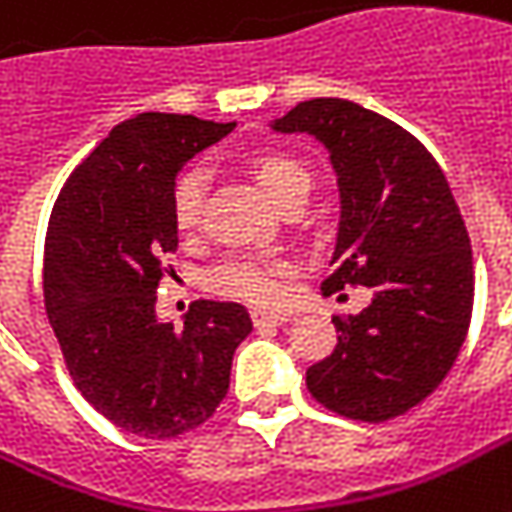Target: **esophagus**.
Segmentation results:
<instances>
[{
  "label": "esophagus",
  "instance_id": "esophagus-1",
  "mask_svg": "<svg viewBox=\"0 0 512 512\" xmlns=\"http://www.w3.org/2000/svg\"><path fill=\"white\" fill-rule=\"evenodd\" d=\"M252 321H255V327H278V324H284L286 316H281V313H266V310H255V313H252Z\"/></svg>",
  "mask_w": 512,
  "mask_h": 512
}]
</instances>
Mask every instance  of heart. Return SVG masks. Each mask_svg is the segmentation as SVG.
<instances>
[{
  "instance_id": "heart-1",
  "label": "heart",
  "mask_w": 512,
  "mask_h": 512,
  "mask_svg": "<svg viewBox=\"0 0 512 512\" xmlns=\"http://www.w3.org/2000/svg\"><path fill=\"white\" fill-rule=\"evenodd\" d=\"M249 170L266 196L284 208L286 202L298 196H310L313 173L298 156L286 150H260L249 159ZM205 205V173L202 170H185L173 185V220L179 231H194L202 220ZM284 263H266L252 257H237L217 266L208 278L211 289L249 301V304H275L281 298V281H284Z\"/></svg>"
}]
</instances>
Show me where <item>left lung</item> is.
Listing matches in <instances>:
<instances>
[{
	"label": "left lung",
	"instance_id": "8db88e82",
	"mask_svg": "<svg viewBox=\"0 0 512 512\" xmlns=\"http://www.w3.org/2000/svg\"><path fill=\"white\" fill-rule=\"evenodd\" d=\"M272 130L318 138L336 170L342 211L324 292H371L362 313L333 318L339 345L307 368V388L350 420L406 414L449 374L472 316V249L449 182L408 130L353 101H304Z\"/></svg>",
	"mask_w": 512,
	"mask_h": 512
}]
</instances>
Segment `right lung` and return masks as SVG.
<instances>
[{
  "mask_svg": "<svg viewBox=\"0 0 512 512\" xmlns=\"http://www.w3.org/2000/svg\"><path fill=\"white\" fill-rule=\"evenodd\" d=\"M234 124L141 112L75 167L46 234L43 295L66 368L89 406L150 440L185 435L223 403L246 307L196 301L182 327L156 316L179 246L176 173Z\"/></svg>",
  "mask_w": 512,
  "mask_h": 512,
  "instance_id": "1",
  "label": "right lung"
}]
</instances>
